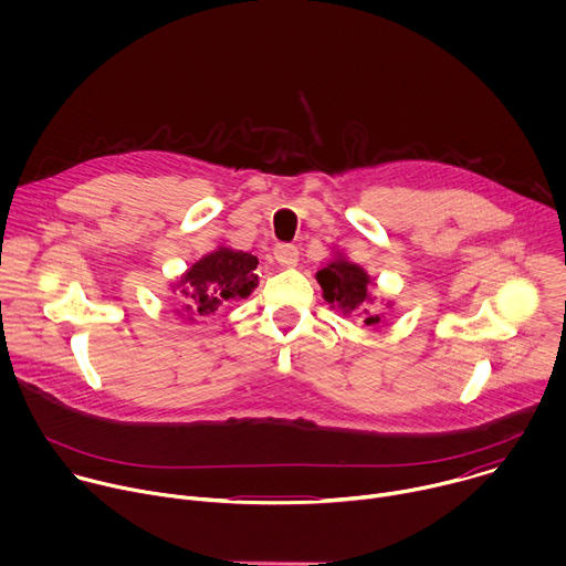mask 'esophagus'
Returning a JSON list of instances; mask_svg holds the SVG:
<instances>
[{"label": "esophagus", "mask_w": 566, "mask_h": 566, "mask_svg": "<svg viewBox=\"0 0 566 566\" xmlns=\"http://www.w3.org/2000/svg\"><path fill=\"white\" fill-rule=\"evenodd\" d=\"M297 249L293 244H277L275 247V260L282 264V266H295L297 264Z\"/></svg>", "instance_id": "1"}]
</instances>
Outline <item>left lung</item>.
Masks as SVG:
<instances>
[{"label":"left lung","instance_id":"left-lung-1","mask_svg":"<svg viewBox=\"0 0 566 566\" xmlns=\"http://www.w3.org/2000/svg\"><path fill=\"white\" fill-rule=\"evenodd\" d=\"M317 284L322 286V297L332 304V308H340L345 315L358 313L367 327H378L382 313H371L367 304H374L371 289L376 286L367 271L354 262H349L343 253H338L332 262H327L315 273ZM391 302H387L389 306Z\"/></svg>","mask_w":566,"mask_h":566}]
</instances>
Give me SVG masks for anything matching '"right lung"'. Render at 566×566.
<instances>
[{
  "instance_id": "1",
  "label": "right lung",
  "mask_w": 566,
  "mask_h": 566,
  "mask_svg": "<svg viewBox=\"0 0 566 566\" xmlns=\"http://www.w3.org/2000/svg\"><path fill=\"white\" fill-rule=\"evenodd\" d=\"M258 258L244 251H234L230 247H217L212 253L195 262L172 286L186 302L177 313L188 322L197 317L212 315L221 304L230 300L249 297L258 280Z\"/></svg>"
}]
</instances>
